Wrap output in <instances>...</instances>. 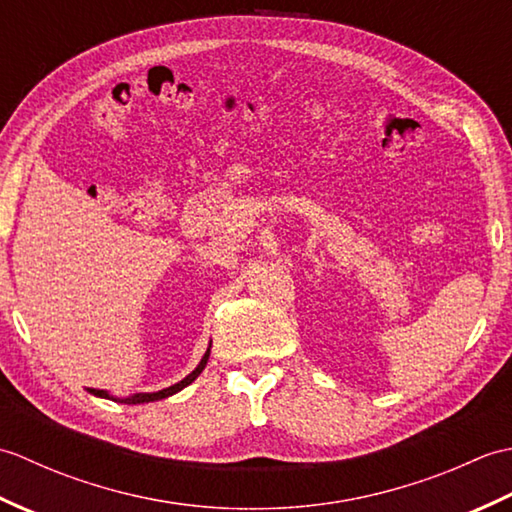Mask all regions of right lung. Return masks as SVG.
<instances>
[{
  "mask_svg": "<svg viewBox=\"0 0 512 512\" xmlns=\"http://www.w3.org/2000/svg\"><path fill=\"white\" fill-rule=\"evenodd\" d=\"M206 361H209V350H206V354L202 356V361H200V365L193 369V372L184 378V380H180V383H176V385H171V387H167V389H160V391H156V394H134V396H129V398H123L121 402H125V405H140V402H154V400H162V398H167V396H173L176 394V391H180V389H184L187 385H191L195 378H198L200 374H202V369L206 367ZM94 396H101V398H110L105 394V391H101V389H90Z\"/></svg>",
  "mask_w": 512,
  "mask_h": 512,
  "instance_id": "obj_1",
  "label": "right lung"
}]
</instances>
